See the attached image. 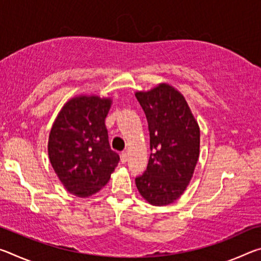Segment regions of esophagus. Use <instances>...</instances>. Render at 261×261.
<instances>
[{
  "label": "esophagus",
  "mask_w": 261,
  "mask_h": 261,
  "mask_svg": "<svg viewBox=\"0 0 261 261\" xmlns=\"http://www.w3.org/2000/svg\"><path fill=\"white\" fill-rule=\"evenodd\" d=\"M121 161L123 163H125L127 161V153L126 152H122L121 153Z\"/></svg>",
  "instance_id": "esophagus-1"
}]
</instances>
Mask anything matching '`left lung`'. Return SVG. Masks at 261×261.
I'll use <instances>...</instances> for the list:
<instances>
[{"label": "left lung", "mask_w": 261, "mask_h": 261, "mask_svg": "<svg viewBox=\"0 0 261 261\" xmlns=\"http://www.w3.org/2000/svg\"><path fill=\"white\" fill-rule=\"evenodd\" d=\"M136 98L146 115L151 148L136 185L149 204L165 206L178 199L191 180L199 158V126L184 96L167 84L137 92Z\"/></svg>", "instance_id": "obj_1"}]
</instances>
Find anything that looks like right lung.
<instances>
[{
  "label": "right lung",
  "instance_id": "add662e5",
  "mask_svg": "<svg viewBox=\"0 0 261 261\" xmlns=\"http://www.w3.org/2000/svg\"><path fill=\"white\" fill-rule=\"evenodd\" d=\"M110 99L78 96L62 108L50 130L48 155L64 188L90 197L108 183L120 156L110 148L105 120Z\"/></svg>",
  "mask_w": 261,
  "mask_h": 261
}]
</instances>
